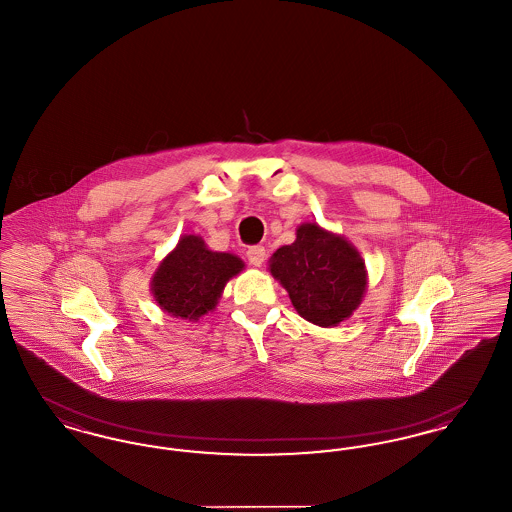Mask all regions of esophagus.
Instances as JSON below:
<instances>
[{
	"label": "esophagus",
	"mask_w": 512,
	"mask_h": 512,
	"mask_svg": "<svg viewBox=\"0 0 512 512\" xmlns=\"http://www.w3.org/2000/svg\"><path fill=\"white\" fill-rule=\"evenodd\" d=\"M245 257H247V263L253 265V267H261L267 259V251L263 245H251L247 251H245Z\"/></svg>",
	"instance_id": "obj_1"
}]
</instances>
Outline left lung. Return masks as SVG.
Returning a JSON list of instances; mask_svg holds the SVG:
<instances>
[{
    "instance_id": "left-lung-1",
    "label": "left lung",
    "mask_w": 512,
    "mask_h": 512,
    "mask_svg": "<svg viewBox=\"0 0 512 512\" xmlns=\"http://www.w3.org/2000/svg\"><path fill=\"white\" fill-rule=\"evenodd\" d=\"M270 272L290 293L293 307L318 326H336L361 303L366 270L357 249L318 224H301L292 245L270 257Z\"/></svg>"
}]
</instances>
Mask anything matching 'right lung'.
Instances as JSON below:
<instances>
[{
  "label": "right lung",
  "mask_w": 512,
  "mask_h": 512,
  "mask_svg": "<svg viewBox=\"0 0 512 512\" xmlns=\"http://www.w3.org/2000/svg\"><path fill=\"white\" fill-rule=\"evenodd\" d=\"M244 268L230 253L209 251L197 236H184L153 276L155 301L174 317L197 320L215 309L224 284Z\"/></svg>",
  "instance_id": "add662e5"
}]
</instances>
